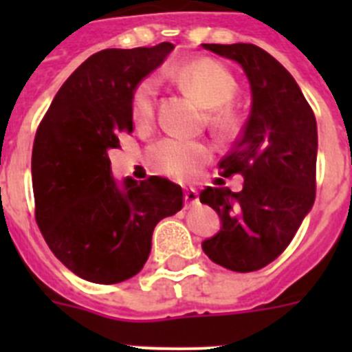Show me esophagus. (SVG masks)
<instances>
[{
  "instance_id": "esophagus-1",
  "label": "esophagus",
  "mask_w": 352,
  "mask_h": 352,
  "mask_svg": "<svg viewBox=\"0 0 352 352\" xmlns=\"http://www.w3.org/2000/svg\"><path fill=\"white\" fill-rule=\"evenodd\" d=\"M195 204H199L197 190H194V188H186L185 190V206L192 208V206H195Z\"/></svg>"
}]
</instances>
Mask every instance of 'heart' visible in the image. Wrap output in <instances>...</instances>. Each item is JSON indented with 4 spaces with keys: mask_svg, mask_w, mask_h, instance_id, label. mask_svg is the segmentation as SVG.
<instances>
[{
    "mask_svg": "<svg viewBox=\"0 0 352 352\" xmlns=\"http://www.w3.org/2000/svg\"><path fill=\"white\" fill-rule=\"evenodd\" d=\"M174 77L195 100L206 109H213L211 123L220 132H231L236 118L227 104L236 95L238 84L232 74L219 61L201 58L174 72ZM158 82L146 77L133 88L130 96V114L135 123H149L155 116ZM149 164L157 173L173 178H192L211 158V149L204 142L166 138L149 146Z\"/></svg>",
    "mask_w": 352,
    "mask_h": 352,
    "instance_id": "obj_1",
    "label": "heart"
}]
</instances>
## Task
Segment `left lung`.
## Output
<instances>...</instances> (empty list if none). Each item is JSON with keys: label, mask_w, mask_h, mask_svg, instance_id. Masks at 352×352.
<instances>
[{"label": "left lung", "mask_w": 352, "mask_h": 352, "mask_svg": "<svg viewBox=\"0 0 352 352\" xmlns=\"http://www.w3.org/2000/svg\"><path fill=\"white\" fill-rule=\"evenodd\" d=\"M203 47L241 65L252 89L243 133L219 164L223 178L241 174L243 188L206 186L199 194L222 220L203 250L231 272H256L287 248L314 204L316 116L296 80L264 49L254 43Z\"/></svg>", "instance_id": "8db88e82"}]
</instances>
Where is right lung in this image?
<instances>
[{
  "mask_svg": "<svg viewBox=\"0 0 352 352\" xmlns=\"http://www.w3.org/2000/svg\"><path fill=\"white\" fill-rule=\"evenodd\" d=\"M174 45L105 49L89 56L56 93L36 129L31 178L35 219L58 259L95 284L138 275L162 219L183 208L182 186L166 178L123 188L111 176L109 149L132 132L133 88L160 67Z\"/></svg>",
  "mask_w": 352,
  "mask_h": 352,
  "instance_id": "obj_1",
  "label": "right lung"
}]
</instances>
